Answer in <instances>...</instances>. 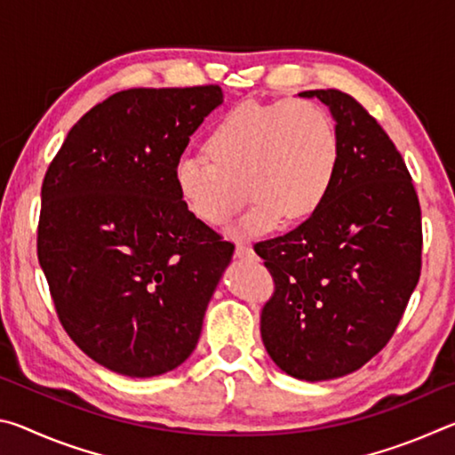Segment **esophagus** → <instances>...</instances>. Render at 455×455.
<instances>
[{"mask_svg": "<svg viewBox=\"0 0 455 455\" xmlns=\"http://www.w3.org/2000/svg\"><path fill=\"white\" fill-rule=\"evenodd\" d=\"M235 257H236V259H255V251H252L249 244L238 243V244L235 246Z\"/></svg>", "mask_w": 455, "mask_h": 455, "instance_id": "esophagus-1", "label": "esophagus"}]
</instances>
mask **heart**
<instances>
[{
    "mask_svg": "<svg viewBox=\"0 0 455 455\" xmlns=\"http://www.w3.org/2000/svg\"><path fill=\"white\" fill-rule=\"evenodd\" d=\"M208 158L180 156L174 187L184 209L206 227L227 225L252 196L249 212L230 230L260 236L279 222H301L321 209L333 188L341 142L331 114L309 100L228 110L204 142Z\"/></svg>",
    "mask_w": 455,
    "mask_h": 455,
    "instance_id": "obj_1",
    "label": "heart"
}]
</instances>
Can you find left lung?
Returning <instances> with one entry per match:
<instances>
[{"label": "left lung", "instance_id": "1", "mask_svg": "<svg viewBox=\"0 0 455 455\" xmlns=\"http://www.w3.org/2000/svg\"><path fill=\"white\" fill-rule=\"evenodd\" d=\"M299 96L329 108L341 163L317 212L255 244L275 279L260 337L284 373L325 381L357 371L394 335L421 273V211L402 154L355 98Z\"/></svg>", "mask_w": 455, "mask_h": 455}]
</instances>
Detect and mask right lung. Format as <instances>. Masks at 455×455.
I'll return each instance as SVG.
<instances>
[{
    "label": "right lung",
    "instance_id": "add662e5",
    "mask_svg": "<svg viewBox=\"0 0 455 455\" xmlns=\"http://www.w3.org/2000/svg\"><path fill=\"white\" fill-rule=\"evenodd\" d=\"M220 104L219 86L118 92L45 172L37 259L68 335L110 371L163 375L196 347L235 244L187 212L174 164Z\"/></svg>",
    "mask_w": 455,
    "mask_h": 455
}]
</instances>
